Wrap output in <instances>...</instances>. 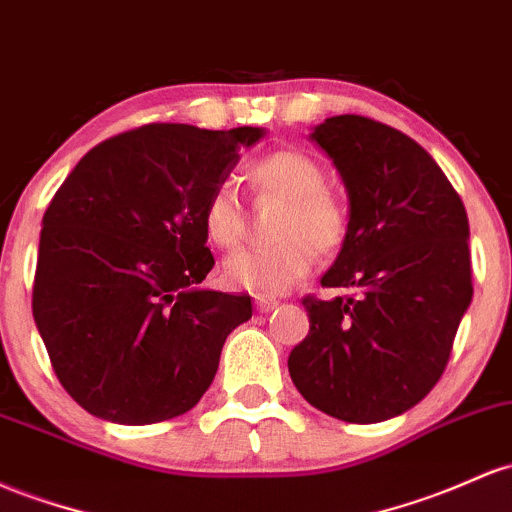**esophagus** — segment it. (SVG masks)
<instances>
[{
    "mask_svg": "<svg viewBox=\"0 0 512 512\" xmlns=\"http://www.w3.org/2000/svg\"><path fill=\"white\" fill-rule=\"evenodd\" d=\"M255 306H257V311H260V313H269V311H274V308L279 306V301L267 299V296H257Z\"/></svg>",
    "mask_w": 512,
    "mask_h": 512,
    "instance_id": "34e87169",
    "label": "esophagus"
}]
</instances>
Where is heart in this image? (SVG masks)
<instances>
[{
	"instance_id": "1",
	"label": "heart",
	"mask_w": 512,
	"mask_h": 512,
	"mask_svg": "<svg viewBox=\"0 0 512 512\" xmlns=\"http://www.w3.org/2000/svg\"><path fill=\"white\" fill-rule=\"evenodd\" d=\"M252 182L286 201L279 243L243 247L223 262V284L250 294H284L311 272L318 252L338 250L347 233V211L325 189V172L301 150H274L252 162ZM201 226L213 247H233L243 233L238 189L218 182L201 209Z\"/></svg>"
}]
</instances>
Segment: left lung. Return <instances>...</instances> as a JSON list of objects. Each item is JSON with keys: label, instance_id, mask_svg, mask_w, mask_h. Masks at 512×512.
Instances as JSON below:
<instances>
[{"label": "left lung", "instance_id": "1", "mask_svg": "<svg viewBox=\"0 0 512 512\" xmlns=\"http://www.w3.org/2000/svg\"><path fill=\"white\" fill-rule=\"evenodd\" d=\"M333 157L350 221L323 286L355 289L306 296V340L289 374L318 411L345 423H381L423 401L449 362L471 303L469 218L425 148L367 116L342 114L313 128Z\"/></svg>", "mask_w": 512, "mask_h": 512}]
</instances>
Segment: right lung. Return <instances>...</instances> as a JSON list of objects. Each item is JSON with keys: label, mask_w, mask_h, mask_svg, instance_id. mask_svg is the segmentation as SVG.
<instances>
[{"label": "right lung", "mask_w": 512, "mask_h": 512, "mask_svg": "<svg viewBox=\"0 0 512 512\" xmlns=\"http://www.w3.org/2000/svg\"><path fill=\"white\" fill-rule=\"evenodd\" d=\"M262 136L148 123L99 143L60 184L43 216L33 320L87 413L162 423L211 386L252 301L199 286L213 267L201 209Z\"/></svg>", "instance_id": "add662e5"}]
</instances>
